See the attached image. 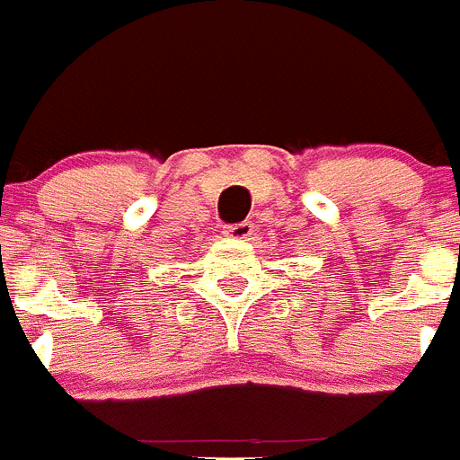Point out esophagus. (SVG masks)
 Here are the masks:
<instances>
[{
  "mask_svg": "<svg viewBox=\"0 0 460 460\" xmlns=\"http://www.w3.org/2000/svg\"><path fill=\"white\" fill-rule=\"evenodd\" d=\"M253 234V226L251 223H234V226L226 227V237L230 239H249Z\"/></svg>",
  "mask_w": 460,
  "mask_h": 460,
  "instance_id": "1",
  "label": "esophagus"
}]
</instances>
